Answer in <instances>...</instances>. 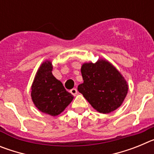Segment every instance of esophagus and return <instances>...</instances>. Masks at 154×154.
Segmentation results:
<instances>
[{"label":"esophagus","mask_w":154,"mask_h":154,"mask_svg":"<svg viewBox=\"0 0 154 154\" xmlns=\"http://www.w3.org/2000/svg\"><path fill=\"white\" fill-rule=\"evenodd\" d=\"M70 92H71V93H72V94L73 96H76V95H77V92H78V91H77V89H75V88H74V89H71Z\"/></svg>","instance_id":"1"}]
</instances>
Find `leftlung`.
<instances>
[{"label": "left lung", "instance_id": "1", "mask_svg": "<svg viewBox=\"0 0 154 154\" xmlns=\"http://www.w3.org/2000/svg\"><path fill=\"white\" fill-rule=\"evenodd\" d=\"M81 72L84 82L78 90L95 109L109 113L120 106L127 94L128 85L109 62L99 60L95 64L85 63Z\"/></svg>", "mask_w": 154, "mask_h": 154}]
</instances>
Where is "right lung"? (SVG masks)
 <instances>
[{
    "label": "right lung",
    "instance_id": "obj_1",
    "mask_svg": "<svg viewBox=\"0 0 154 154\" xmlns=\"http://www.w3.org/2000/svg\"><path fill=\"white\" fill-rule=\"evenodd\" d=\"M51 62L46 61L37 72L31 86V98L40 111L51 116H57L67 107L73 96L65 90L59 80L51 73Z\"/></svg>",
    "mask_w": 154,
    "mask_h": 154
}]
</instances>
